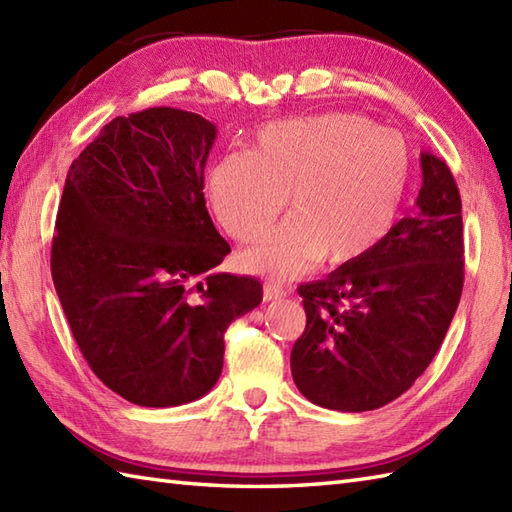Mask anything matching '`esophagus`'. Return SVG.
<instances>
[{
  "mask_svg": "<svg viewBox=\"0 0 512 512\" xmlns=\"http://www.w3.org/2000/svg\"><path fill=\"white\" fill-rule=\"evenodd\" d=\"M286 295H288V290L284 288V284H279V281L268 279L264 284V299L266 301H279V299H284Z\"/></svg>",
  "mask_w": 512,
  "mask_h": 512,
  "instance_id": "obj_1",
  "label": "esophagus"
}]
</instances>
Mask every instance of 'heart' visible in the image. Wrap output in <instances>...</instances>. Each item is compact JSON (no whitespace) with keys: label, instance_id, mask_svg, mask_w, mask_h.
Returning a JSON list of instances; mask_svg holds the SVG:
<instances>
[{"label":"heart","instance_id":"1","mask_svg":"<svg viewBox=\"0 0 512 512\" xmlns=\"http://www.w3.org/2000/svg\"><path fill=\"white\" fill-rule=\"evenodd\" d=\"M409 173V147L394 129L321 114L268 125L248 154L222 156L209 171V198L224 231L253 242L288 193L295 213L244 257L248 268L281 277L319 257L347 264L374 250L396 224Z\"/></svg>","mask_w":512,"mask_h":512}]
</instances>
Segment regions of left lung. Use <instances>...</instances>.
<instances>
[{
	"label": "left lung",
	"instance_id": "left-lung-1",
	"mask_svg": "<svg viewBox=\"0 0 512 512\" xmlns=\"http://www.w3.org/2000/svg\"><path fill=\"white\" fill-rule=\"evenodd\" d=\"M416 211L367 255L297 288L306 330L290 354L310 402L372 411L416 383L440 350L464 284L462 200L447 162L420 154Z\"/></svg>",
	"mask_w": 512,
	"mask_h": 512
}]
</instances>
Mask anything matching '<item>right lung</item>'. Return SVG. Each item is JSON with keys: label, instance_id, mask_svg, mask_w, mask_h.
<instances>
[{"label": "right lung", "instance_id": "right-lung-1", "mask_svg": "<svg viewBox=\"0 0 512 512\" xmlns=\"http://www.w3.org/2000/svg\"><path fill=\"white\" fill-rule=\"evenodd\" d=\"M215 136L173 107L118 116L65 178L54 290L92 372L140 407L211 391L226 328L262 303L255 277L213 270L231 253L202 193Z\"/></svg>", "mask_w": 512, "mask_h": 512}]
</instances>
